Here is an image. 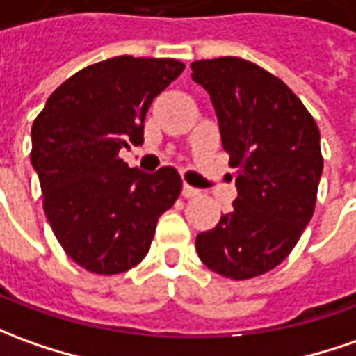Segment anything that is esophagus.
Here are the masks:
<instances>
[{"instance_id": "obj_1", "label": "esophagus", "mask_w": 356, "mask_h": 356, "mask_svg": "<svg viewBox=\"0 0 356 356\" xmlns=\"http://www.w3.org/2000/svg\"><path fill=\"white\" fill-rule=\"evenodd\" d=\"M181 193H183V197L185 198H195L200 195V191H198V188L191 187V185H187V183L183 185V191H181Z\"/></svg>"}]
</instances>
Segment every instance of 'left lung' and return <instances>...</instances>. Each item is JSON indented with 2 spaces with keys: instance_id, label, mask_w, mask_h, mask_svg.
Here are the masks:
<instances>
[{
  "instance_id": "1",
  "label": "left lung",
  "mask_w": 356,
  "mask_h": 356,
  "mask_svg": "<svg viewBox=\"0 0 356 356\" xmlns=\"http://www.w3.org/2000/svg\"><path fill=\"white\" fill-rule=\"evenodd\" d=\"M191 70L238 169L234 209L198 234V257L222 277L253 279L289 257L312 220L323 169L320 130L284 81L243 58L198 60Z\"/></svg>"
}]
</instances>
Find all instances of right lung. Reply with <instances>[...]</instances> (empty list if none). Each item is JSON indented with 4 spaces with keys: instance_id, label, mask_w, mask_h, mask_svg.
<instances>
[{
    "instance_id": "1",
    "label": "right lung",
    "mask_w": 356,
    "mask_h": 356,
    "mask_svg": "<svg viewBox=\"0 0 356 356\" xmlns=\"http://www.w3.org/2000/svg\"><path fill=\"white\" fill-rule=\"evenodd\" d=\"M183 70L173 58H108L64 81L33 122L31 163L46 218L83 269L118 275L136 267L158 218L177 200V169L144 173L118 152L142 146L147 108Z\"/></svg>"
}]
</instances>
